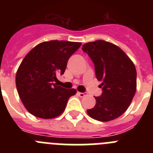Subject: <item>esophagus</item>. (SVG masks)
Segmentation results:
<instances>
[{
	"mask_svg": "<svg viewBox=\"0 0 153 153\" xmlns=\"http://www.w3.org/2000/svg\"><path fill=\"white\" fill-rule=\"evenodd\" d=\"M78 95L80 97H84L85 96H86V93H80V92H78Z\"/></svg>",
	"mask_w": 153,
	"mask_h": 153,
	"instance_id": "34e87169",
	"label": "esophagus"
}]
</instances>
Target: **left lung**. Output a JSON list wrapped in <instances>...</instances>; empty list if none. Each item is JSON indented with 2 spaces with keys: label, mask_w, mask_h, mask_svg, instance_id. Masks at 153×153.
<instances>
[{
  "label": "left lung",
  "mask_w": 153,
  "mask_h": 153,
  "mask_svg": "<svg viewBox=\"0 0 153 153\" xmlns=\"http://www.w3.org/2000/svg\"><path fill=\"white\" fill-rule=\"evenodd\" d=\"M82 50L94 63L96 76L102 88V95L95 97V106L86 112L101 122L118 118L126 111L136 93L134 63L120 47L105 40L86 43Z\"/></svg>",
  "instance_id": "1"
}]
</instances>
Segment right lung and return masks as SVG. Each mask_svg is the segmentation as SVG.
<instances>
[{
    "instance_id": "add662e5",
    "label": "right lung",
    "mask_w": 153,
    "mask_h": 153,
    "mask_svg": "<svg viewBox=\"0 0 153 153\" xmlns=\"http://www.w3.org/2000/svg\"><path fill=\"white\" fill-rule=\"evenodd\" d=\"M79 42L51 40L40 43L25 56L16 74V86L23 104L30 114L53 119L65 110L75 89L56 86V74H63L69 58Z\"/></svg>"
}]
</instances>
